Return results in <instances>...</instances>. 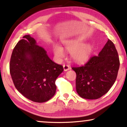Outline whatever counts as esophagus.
Segmentation results:
<instances>
[{"label":"esophagus","mask_w":127,"mask_h":127,"mask_svg":"<svg viewBox=\"0 0 127 127\" xmlns=\"http://www.w3.org/2000/svg\"><path fill=\"white\" fill-rule=\"evenodd\" d=\"M64 70L65 71H67V70H69V69H70V65H64Z\"/></svg>","instance_id":"esophagus-1"}]
</instances>
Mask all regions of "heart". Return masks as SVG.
Wrapping results in <instances>:
<instances>
[{
	"instance_id": "b5f03b06",
	"label": "heart",
	"mask_w": 127,
	"mask_h": 127,
	"mask_svg": "<svg viewBox=\"0 0 127 127\" xmlns=\"http://www.w3.org/2000/svg\"><path fill=\"white\" fill-rule=\"evenodd\" d=\"M65 47L67 51L70 52L71 56L74 60L83 61L89 58L93 47L90 44H83L80 39L71 40L65 43ZM54 53L58 58H61L64 55V50L61 47L55 44L53 47Z\"/></svg>"
}]
</instances>
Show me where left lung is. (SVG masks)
<instances>
[{
    "instance_id": "8db88e82",
    "label": "left lung",
    "mask_w": 127,
    "mask_h": 127,
    "mask_svg": "<svg viewBox=\"0 0 127 127\" xmlns=\"http://www.w3.org/2000/svg\"><path fill=\"white\" fill-rule=\"evenodd\" d=\"M120 60L114 43L108 39L98 55L84 65L72 67L76 73V91L81 98L96 99L109 91L115 82Z\"/></svg>"
}]
</instances>
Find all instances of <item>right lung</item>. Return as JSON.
Masks as SVG:
<instances>
[{
  "instance_id": "1",
  "label": "right lung",
  "mask_w": 127,
  "mask_h": 127,
  "mask_svg": "<svg viewBox=\"0 0 127 127\" xmlns=\"http://www.w3.org/2000/svg\"><path fill=\"white\" fill-rule=\"evenodd\" d=\"M14 48L10 73L16 89L33 102L43 103L56 92L55 80L64 71L62 65L50 59L44 48L29 34Z\"/></svg>"
}]
</instances>
